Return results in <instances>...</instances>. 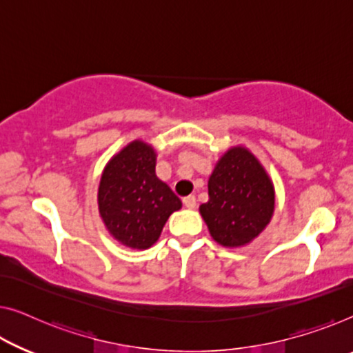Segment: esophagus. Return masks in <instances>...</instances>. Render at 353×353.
I'll use <instances>...</instances> for the list:
<instances>
[{"label":"esophagus","mask_w":353,"mask_h":353,"mask_svg":"<svg viewBox=\"0 0 353 353\" xmlns=\"http://www.w3.org/2000/svg\"><path fill=\"white\" fill-rule=\"evenodd\" d=\"M183 206H185L187 209L196 208V198H194V194H190V196L183 198Z\"/></svg>","instance_id":"34e87169"}]
</instances>
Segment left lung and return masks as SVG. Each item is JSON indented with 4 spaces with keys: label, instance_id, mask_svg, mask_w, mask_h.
<instances>
[{
    "label": "left lung",
    "instance_id": "left-lung-1",
    "mask_svg": "<svg viewBox=\"0 0 353 353\" xmlns=\"http://www.w3.org/2000/svg\"><path fill=\"white\" fill-rule=\"evenodd\" d=\"M209 201L199 206L214 241L241 247L254 241L274 212V187L265 168L245 147H233L209 177Z\"/></svg>",
    "mask_w": 353,
    "mask_h": 353
}]
</instances>
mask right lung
Segmentation results:
<instances>
[{
  "mask_svg": "<svg viewBox=\"0 0 353 353\" xmlns=\"http://www.w3.org/2000/svg\"><path fill=\"white\" fill-rule=\"evenodd\" d=\"M154 147L133 141L104 168L98 188V208L114 239L131 249H149L159 241L170 215L182 208L155 174Z\"/></svg>",
  "mask_w": 353,
  "mask_h": 353,
  "instance_id": "1",
  "label": "right lung"
}]
</instances>
